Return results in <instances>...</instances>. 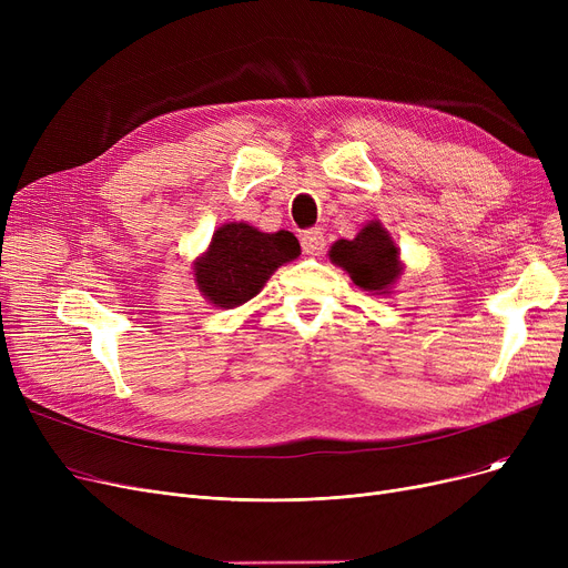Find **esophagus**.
Wrapping results in <instances>:
<instances>
[{
    "mask_svg": "<svg viewBox=\"0 0 568 568\" xmlns=\"http://www.w3.org/2000/svg\"><path fill=\"white\" fill-rule=\"evenodd\" d=\"M302 248L306 255H320L324 248V234L317 227H311L302 234Z\"/></svg>",
    "mask_w": 568,
    "mask_h": 568,
    "instance_id": "1",
    "label": "esophagus"
}]
</instances>
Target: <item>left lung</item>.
<instances>
[{
  "label": "left lung",
  "mask_w": 568,
  "mask_h": 568,
  "mask_svg": "<svg viewBox=\"0 0 568 568\" xmlns=\"http://www.w3.org/2000/svg\"><path fill=\"white\" fill-rule=\"evenodd\" d=\"M329 260L345 268L352 283L373 294H389L403 274L400 253L379 221H371L354 239H338Z\"/></svg>",
  "instance_id": "1"
}]
</instances>
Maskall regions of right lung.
<instances>
[{"instance_id": "right-lung-1", "label": "right lung", "mask_w": 568, "mask_h": 568, "mask_svg": "<svg viewBox=\"0 0 568 568\" xmlns=\"http://www.w3.org/2000/svg\"><path fill=\"white\" fill-rule=\"evenodd\" d=\"M302 248L287 230L266 234L248 223H225L206 253L195 260V283L209 304L236 308L264 287L276 268L300 257Z\"/></svg>"}]
</instances>
